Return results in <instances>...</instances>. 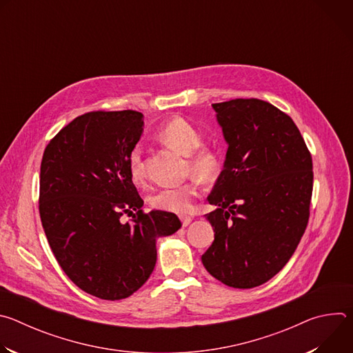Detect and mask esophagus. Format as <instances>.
<instances>
[{
    "label": "esophagus",
    "instance_id": "obj_1",
    "mask_svg": "<svg viewBox=\"0 0 353 353\" xmlns=\"http://www.w3.org/2000/svg\"><path fill=\"white\" fill-rule=\"evenodd\" d=\"M180 221H181V223H183V226L185 228V226H188L190 223H191V221H192V218L191 216H187V215H183V216H180Z\"/></svg>",
    "mask_w": 353,
    "mask_h": 353
}]
</instances>
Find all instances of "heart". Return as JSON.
<instances>
[{
    "mask_svg": "<svg viewBox=\"0 0 353 353\" xmlns=\"http://www.w3.org/2000/svg\"><path fill=\"white\" fill-rule=\"evenodd\" d=\"M158 138L162 143L173 149L174 152L187 157L185 172L195 177L208 181L212 180L219 170V155L208 145H199L203 141L201 132L184 119H173L158 131ZM128 172L135 184L145 181V166L142 158V148L134 146L128 155ZM199 191V184L195 179L176 187H165L150 195L149 204L152 208L173 214H185L191 210L194 199Z\"/></svg>",
    "mask_w": 353,
    "mask_h": 353,
    "instance_id": "1",
    "label": "heart"
}]
</instances>
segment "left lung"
Segmentation results:
<instances>
[{
    "instance_id": "left-lung-1",
    "label": "left lung",
    "mask_w": 353,
    "mask_h": 353,
    "mask_svg": "<svg viewBox=\"0 0 353 353\" xmlns=\"http://www.w3.org/2000/svg\"><path fill=\"white\" fill-rule=\"evenodd\" d=\"M228 152L205 218L215 240L201 257L222 283L250 289L290 260L303 236L313 192V161L293 120L260 99L214 103Z\"/></svg>"
}]
</instances>
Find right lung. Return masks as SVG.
<instances>
[{"instance_id":"right-lung-1","label":"right lung","mask_w":353,"mask_h":353,"mask_svg":"<svg viewBox=\"0 0 353 353\" xmlns=\"http://www.w3.org/2000/svg\"><path fill=\"white\" fill-rule=\"evenodd\" d=\"M142 117L85 113L48 142L41 159L39 212L48 244L79 289L105 300L137 292L155 268L157 240L181 228L172 212L141 210L128 155ZM123 213L131 223L121 222Z\"/></svg>"}]
</instances>
